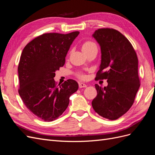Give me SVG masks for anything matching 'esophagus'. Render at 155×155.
<instances>
[{
	"mask_svg": "<svg viewBox=\"0 0 155 155\" xmlns=\"http://www.w3.org/2000/svg\"><path fill=\"white\" fill-rule=\"evenodd\" d=\"M87 85L85 83H79V88H84V87H87Z\"/></svg>",
	"mask_w": 155,
	"mask_h": 155,
	"instance_id": "34e87169",
	"label": "esophagus"
}]
</instances>
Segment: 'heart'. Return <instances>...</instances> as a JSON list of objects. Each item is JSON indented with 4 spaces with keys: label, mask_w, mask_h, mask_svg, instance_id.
Listing matches in <instances>:
<instances>
[{
    "label": "heart",
    "mask_w": 155,
    "mask_h": 155,
    "mask_svg": "<svg viewBox=\"0 0 155 155\" xmlns=\"http://www.w3.org/2000/svg\"><path fill=\"white\" fill-rule=\"evenodd\" d=\"M97 48V46L92 41H86L82 45V50L84 51V53L87 52V51H90L94 48ZM79 77L81 78L82 79L85 78V76H83V75H79Z\"/></svg>",
    "instance_id": "1"
}]
</instances>
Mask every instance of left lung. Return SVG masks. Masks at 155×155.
Returning a JSON list of instances; mask_svg holds the SVG:
<instances>
[{
  "mask_svg": "<svg viewBox=\"0 0 155 155\" xmlns=\"http://www.w3.org/2000/svg\"><path fill=\"white\" fill-rule=\"evenodd\" d=\"M100 45L101 61L95 79H107L108 85L95 87L94 110L110 120L119 118L134 101L140 86L137 53L129 41L118 30L100 28L92 35Z\"/></svg>",
  "mask_w": 155,
  "mask_h": 155,
  "instance_id": "8db88e82",
  "label": "left lung"
}]
</instances>
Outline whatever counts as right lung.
I'll return each instance as SVG.
<instances>
[{
  "label": "right lung",
  "instance_id": "right-lung-1",
  "mask_svg": "<svg viewBox=\"0 0 155 155\" xmlns=\"http://www.w3.org/2000/svg\"><path fill=\"white\" fill-rule=\"evenodd\" d=\"M79 34H42L22 50L18 66V92L29 110L45 121L58 119L68 107L70 96L78 89L73 79L58 85L54 78L56 70L63 67L70 45Z\"/></svg>",
  "mask_w": 155,
  "mask_h": 155
}]
</instances>
